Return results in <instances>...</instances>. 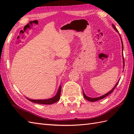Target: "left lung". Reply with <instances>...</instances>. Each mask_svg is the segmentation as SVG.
Here are the masks:
<instances>
[{"instance_id":"1","label":"left lung","mask_w":134,"mask_h":134,"mask_svg":"<svg viewBox=\"0 0 134 134\" xmlns=\"http://www.w3.org/2000/svg\"><path fill=\"white\" fill-rule=\"evenodd\" d=\"M112 26H113V27L114 28V29H115L116 31H117L118 32H119L118 29H116V27H115V25H112ZM121 43H122V49H123V41H122L121 38ZM123 63H124V57H123ZM119 81H118V82H117V83L116 84L115 87H113V89L110 91V92H108V93H107V94H104V96H101V97H97V98H90V97H87V96H86V95H85V94L84 92H83V97H84L85 99H86L87 100L89 101H91V102H94V101H97L100 100V99H103V98H104L105 97H107V96L109 95L110 93H112L113 92V91H114V90H115V87H116V86H117V85H118V83H119Z\"/></svg>"}]
</instances>
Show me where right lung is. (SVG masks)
I'll return each mask as SVG.
<instances>
[{
  "instance_id": "obj_1",
  "label": "right lung",
  "mask_w": 134,
  "mask_h": 134,
  "mask_svg": "<svg viewBox=\"0 0 134 134\" xmlns=\"http://www.w3.org/2000/svg\"><path fill=\"white\" fill-rule=\"evenodd\" d=\"M61 89L62 86L60 85V87L58 89V92L57 93L56 95L53 97V98H51L47 99H31L29 98H27L28 100H29L31 102H35L37 104H45V105H49L52 104L53 103H55L57 101H59L60 99V93H61Z\"/></svg>"
}]
</instances>
